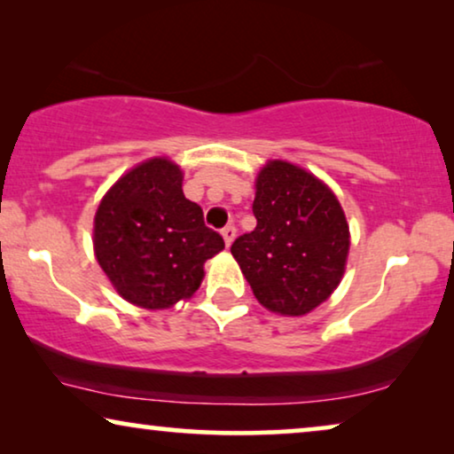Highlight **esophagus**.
I'll list each match as a JSON object with an SVG mask.
<instances>
[{"mask_svg":"<svg viewBox=\"0 0 454 454\" xmlns=\"http://www.w3.org/2000/svg\"><path fill=\"white\" fill-rule=\"evenodd\" d=\"M222 237H223V243H226V247H231L234 237H237V228L228 223L226 228H222Z\"/></svg>","mask_w":454,"mask_h":454,"instance_id":"esophagus-1","label":"esophagus"}]
</instances>
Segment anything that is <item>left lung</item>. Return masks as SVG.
Returning a JSON list of instances; mask_svg holds the SVG:
<instances>
[{
	"label": "left lung",
	"mask_w": 454,
	"mask_h": 454,
	"mask_svg": "<svg viewBox=\"0 0 454 454\" xmlns=\"http://www.w3.org/2000/svg\"><path fill=\"white\" fill-rule=\"evenodd\" d=\"M255 189L257 226L231 251L259 303L282 316H305L344 274L347 217L322 180L288 161H270Z\"/></svg>",
	"instance_id": "left-lung-1"
}]
</instances>
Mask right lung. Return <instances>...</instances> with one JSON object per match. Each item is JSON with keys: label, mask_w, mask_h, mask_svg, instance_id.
<instances>
[{"label": "right lung", "mask_w": 454, "mask_h": 454, "mask_svg": "<svg viewBox=\"0 0 454 454\" xmlns=\"http://www.w3.org/2000/svg\"><path fill=\"white\" fill-rule=\"evenodd\" d=\"M93 245L101 270L129 303L166 309L195 293L203 263L223 249V239L184 197L180 168L155 157L107 191L95 214Z\"/></svg>", "instance_id": "1"}]
</instances>
